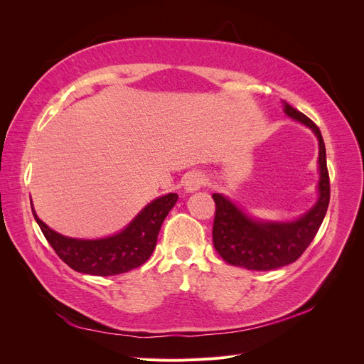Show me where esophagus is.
Here are the masks:
<instances>
[{
  "mask_svg": "<svg viewBox=\"0 0 364 364\" xmlns=\"http://www.w3.org/2000/svg\"><path fill=\"white\" fill-rule=\"evenodd\" d=\"M203 185H205V176L199 171H196L186 176V179L183 182V188L186 193H194L197 190H200Z\"/></svg>",
  "mask_w": 364,
  "mask_h": 364,
  "instance_id": "34e87169",
  "label": "esophagus"
}]
</instances>
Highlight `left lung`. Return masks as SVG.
I'll list each match as a JSON object with an SVG mask.
<instances>
[{"label": "left lung", "mask_w": 364, "mask_h": 364, "mask_svg": "<svg viewBox=\"0 0 364 364\" xmlns=\"http://www.w3.org/2000/svg\"><path fill=\"white\" fill-rule=\"evenodd\" d=\"M284 112L310 127L318 139V199L293 222H262L246 215L223 194L214 193V247L226 262L247 270H273L294 262L314 240L329 205V174L321 130L297 109L284 102Z\"/></svg>", "instance_id": "obj_1"}]
</instances>
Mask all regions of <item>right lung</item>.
<instances>
[{
    "label": "right lung",
    "mask_w": 364,
    "mask_h": 364,
    "mask_svg": "<svg viewBox=\"0 0 364 364\" xmlns=\"http://www.w3.org/2000/svg\"><path fill=\"white\" fill-rule=\"evenodd\" d=\"M178 194L170 193L150 202L121 232L100 240H79L58 234L36 215L43 237L58 257L80 273L95 277H112L144 264L155 250L159 229L165 217L178 202Z\"/></svg>",
    "instance_id": "obj_1"
}]
</instances>
